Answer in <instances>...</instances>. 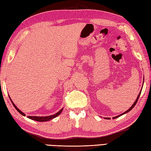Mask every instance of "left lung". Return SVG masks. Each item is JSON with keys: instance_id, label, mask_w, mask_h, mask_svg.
<instances>
[{"instance_id": "1", "label": "left lung", "mask_w": 151, "mask_h": 151, "mask_svg": "<svg viewBox=\"0 0 151 151\" xmlns=\"http://www.w3.org/2000/svg\"><path fill=\"white\" fill-rule=\"evenodd\" d=\"M143 81H144V79H143ZM142 89H141V91H140V92H139V93L138 94V96H137V99H136V101L134 102V104L132 105V106H131L129 110H127L126 111H124V113H123V114H120L119 115H117V116H115V117H113V119H116V118H117V117H120V116H121V115H124V114H127V113H128V112L129 111H130L131 110H132V109L135 106V105L136 104V103H137V101H138V99H139V96H140V94H141V92H142ZM104 119H110V117H105Z\"/></svg>"}]
</instances>
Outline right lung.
I'll return each instance as SVG.
<instances>
[{
	"label": "right lung",
	"mask_w": 151,
	"mask_h": 151,
	"mask_svg": "<svg viewBox=\"0 0 151 151\" xmlns=\"http://www.w3.org/2000/svg\"><path fill=\"white\" fill-rule=\"evenodd\" d=\"M9 99H10L11 102H12L13 105H14V106L15 107V108L16 109V110H17L22 115H23V116H25V115H25V114L23 113V112L21 111L17 106H16L15 104L14 103V102H13V101H12V100L11 99V98H10V97H9ZM62 111H63V108L61 109V110H60L59 111H58L56 114H53V115H49V116H43H43H41V117H39V116H28V117L29 118V119H32V120H34V121H40V122L49 121L52 120V119L56 117L57 116H58V115H59L61 113H62Z\"/></svg>",
	"instance_id": "add662e5"
}]
</instances>
